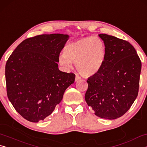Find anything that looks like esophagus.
Segmentation results:
<instances>
[{
    "instance_id": "1",
    "label": "esophagus",
    "mask_w": 147,
    "mask_h": 147,
    "mask_svg": "<svg viewBox=\"0 0 147 147\" xmlns=\"http://www.w3.org/2000/svg\"><path fill=\"white\" fill-rule=\"evenodd\" d=\"M81 79V77L79 76L78 74H76V77H75V81H78L79 80Z\"/></svg>"
}]
</instances>
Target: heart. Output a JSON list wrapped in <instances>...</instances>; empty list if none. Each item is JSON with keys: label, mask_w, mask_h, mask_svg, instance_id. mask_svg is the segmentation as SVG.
Returning <instances> with one entry per match:
<instances>
[{"label": "heart", "mask_w": 147, "mask_h": 147, "mask_svg": "<svg viewBox=\"0 0 147 147\" xmlns=\"http://www.w3.org/2000/svg\"><path fill=\"white\" fill-rule=\"evenodd\" d=\"M106 49L104 41L98 37H86L68 43L63 53L59 55V63L69 70L73 62L79 73L89 76L98 73L105 61Z\"/></svg>", "instance_id": "b5f03b06"}]
</instances>
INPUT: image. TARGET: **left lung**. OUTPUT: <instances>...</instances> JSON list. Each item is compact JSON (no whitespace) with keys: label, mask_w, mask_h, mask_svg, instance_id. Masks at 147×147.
<instances>
[{"label":"left lung","mask_w":147,"mask_h":147,"mask_svg":"<svg viewBox=\"0 0 147 147\" xmlns=\"http://www.w3.org/2000/svg\"><path fill=\"white\" fill-rule=\"evenodd\" d=\"M98 36L106 46L105 61L87 80L85 100L95 115L111 120L123 116L138 96L141 61L129 42L105 34Z\"/></svg>","instance_id":"left-lung-1"}]
</instances>
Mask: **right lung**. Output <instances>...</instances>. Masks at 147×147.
Wrapping results in <instances>:
<instances>
[{"label":"right lung","mask_w":147,"mask_h":147,"mask_svg":"<svg viewBox=\"0 0 147 147\" xmlns=\"http://www.w3.org/2000/svg\"><path fill=\"white\" fill-rule=\"evenodd\" d=\"M69 38L53 34L26 39L9 57L5 67L7 95L27 121L38 123L51 115L74 83L75 74L59 71L57 63Z\"/></svg>","instance_id":"1"}]
</instances>
